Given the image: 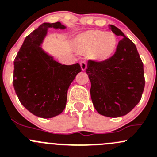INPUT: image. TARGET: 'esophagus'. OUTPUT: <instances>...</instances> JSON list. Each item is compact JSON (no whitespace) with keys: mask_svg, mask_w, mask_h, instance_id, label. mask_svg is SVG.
Listing matches in <instances>:
<instances>
[{"mask_svg":"<svg viewBox=\"0 0 157 157\" xmlns=\"http://www.w3.org/2000/svg\"><path fill=\"white\" fill-rule=\"evenodd\" d=\"M80 67H81L82 71H86V67H87V63H86V61L83 60V61L80 62Z\"/></svg>","mask_w":157,"mask_h":157,"instance_id":"esophagus-1","label":"esophagus"}]
</instances>
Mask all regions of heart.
Listing matches in <instances>:
<instances>
[{
    "label": "heart",
    "mask_w": 157,
    "mask_h": 157,
    "mask_svg": "<svg viewBox=\"0 0 157 157\" xmlns=\"http://www.w3.org/2000/svg\"><path fill=\"white\" fill-rule=\"evenodd\" d=\"M75 47L83 52L92 51L95 59L103 60L109 58L116 48V37L111 32L90 30L80 33L75 39Z\"/></svg>",
    "instance_id": "b5f03b06"
}]
</instances>
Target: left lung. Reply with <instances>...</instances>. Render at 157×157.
Instances as JSON below:
<instances>
[{
    "instance_id": "left-lung-1",
    "label": "left lung",
    "mask_w": 157,
    "mask_h": 157,
    "mask_svg": "<svg viewBox=\"0 0 157 157\" xmlns=\"http://www.w3.org/2000/svg\"><path fill=\"white\" fill-rule=\"evenodd\" d=\"M109 29L123 37L115 54L104 61L89 60L86 72L97 112L105 117H119L130 113L140 101L145 86L144 63L132 40L114 25L110 24Z\"/></svg>"
}]
</instances>
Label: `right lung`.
<instances>
[{"mask_svg":"<svg viewBox=\"0 0 157 157\" xmlns=\"http://www.w3.org/2000/svg\"><path fill=\"white\" fill-rule=\"evenodd\" d=\"M49 27L66 28L60 22L42 24L25 38L13 61V85L20 102L29 112L45 119L63 112L68 88L81 72L79 63L61 64L42 48Z\"/></svg>","mask_w":157,"mask_h":157,"instance_id":"1","label":"right lung"}]
</instances>
